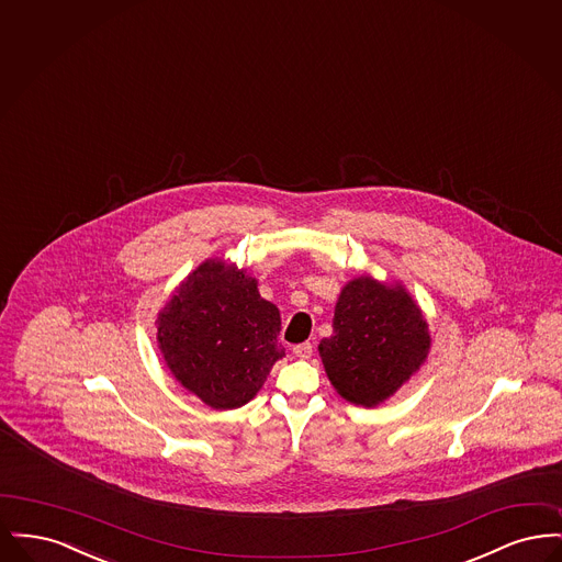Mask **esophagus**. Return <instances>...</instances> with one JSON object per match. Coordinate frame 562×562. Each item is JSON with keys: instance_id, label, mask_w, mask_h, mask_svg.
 <instances>
[{"instance_id": "obj_1", "label": "esophagus", "mask_w": 562, "mask_h": 562, "mask_svg": "<svg viewBox=\"0 0 562 562\" xmlns=\"http://www.w3.org/2000/svg\"><path fill=\"white\" fill-rule=\"evenodd\" d=\"M293 353L296 358H301V360H307L314 353V346L312 344H299V346H294Z\"/></svg>"}]
</instances>
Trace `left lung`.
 Wrapping results in <instances>:
<instances>
[{
	"instance_id": "obj_1",
	"label": "left lung",
	"mask_w": 562,
	"mask_h": 562,
	"mask_svg": "<svg viewBox=\"0 0 562 562\" xmlns=\"http://www.w3.org/2000/svg\"><path fill=\"white\" fill-rule=\"evenodd\" d=\"M429 346L428 322L402 284L358 276L339 294L333 335L318 351L339 396L371 408L419 371Z\"/></svg>"
}]
</instances>
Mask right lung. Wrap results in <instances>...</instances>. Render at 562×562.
<instances>
[{"label":"right lung","instance_id":"add662e5","mask_svg":"<svg viewBox=\"0 0 562 562\" xmlns=\"http://www.w3.org/2000/svg\"><path fill=\"white\" fill-rule=\"evenodd\" d=\"M156 324L170 373L216 411L252 401L284 356L280 310L259 294L246 269L221 259L193 269Z\"/></svg>","mask_w":562,"mask_h":562}]
</instances>
